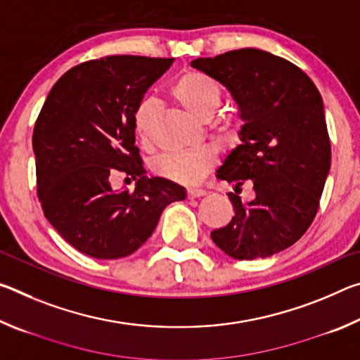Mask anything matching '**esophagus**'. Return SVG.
Instances as JSON below:
<instances>
[{
    "label": "esophagus",
    "mask_w": 360,
    "mask_h": 360,
    "mask_svg": "<svg viewBox=\"0 0 360 360\" xmlns=\"http://www.w3.org/2000/svg\"><path fill=\"white\" fill-rule=\"evenodd\" d=\"M203 195H206V191H203V188H188L187 191L188 198H198V197H203Z\"/></svg>",
    "instance_id": "esophagus-1"
}]
</instances>
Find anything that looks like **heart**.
<instances>
[{"mask_svg": "<svg viewBox=\"0 0 360 360\" xmlns=\"http://www.w3.org/2000/svg\"><path fill=\"white\" fill-rule=\"evenodd\" d=\"M173 98L181 103L188 112L200 119H210L222 101V89L217 81L203 72H187L172 85ZM157 117L155 105L143 100L133 111V130L139 143L148 146L152 139ZM216 158V152L210 146L192 150L165 152L157 158L155 172L181 184H197L203 179Z\"/></svg>", "mask_w": 360, "mask_h": 360, "instance_id": "b5f03b06", "label": "heart"}]
</instances>
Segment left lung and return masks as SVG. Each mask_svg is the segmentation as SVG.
Masks as SVG:
<instances>
[{
  "mask_svg": "<svg viewBox=\"0 0 360 360\" xmlns=\"http://www.w3.org/2000/svg\"><path fill=\"white\" fill-rule=\"evenodd\" d=\"M191 66L229 90L243 120L241 144L216 176L233 182L235 192L251 179L255 192L248 205L229 193L235 216L211 231L212 241L238 260L284 251L311 225L330 172L319 90L298 66L259 49L197 58Z\"/></svg>",
  "mask_w": 360,
  "mask_h": 360,
  "instance_id": "8db88e82",
  "label": "left lung"
}]
</instances>
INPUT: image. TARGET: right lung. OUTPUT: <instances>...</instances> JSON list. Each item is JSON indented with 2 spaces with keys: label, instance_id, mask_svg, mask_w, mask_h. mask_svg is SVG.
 <instances>
[{
  "label": "right lung",
  "instance_id": "right-lung-1",
  "mask_svg": "<svg viewBox=\"0 0 360 360\" xmlns=\"http://www.w3.org/2000/svg\"><path fill=\"white\" fill-rule=\"evenodd\" d=\"M173 58L112 56L75 66L49 92L36 120L38 197L47 221L72 248L122 259L141 248L186 188L148 178L135 146L133 111ZM124 172L136 191H112Z\"/></svg>",
  "mask_w": 360,
  "mask_h": 360
}]
</instances>
